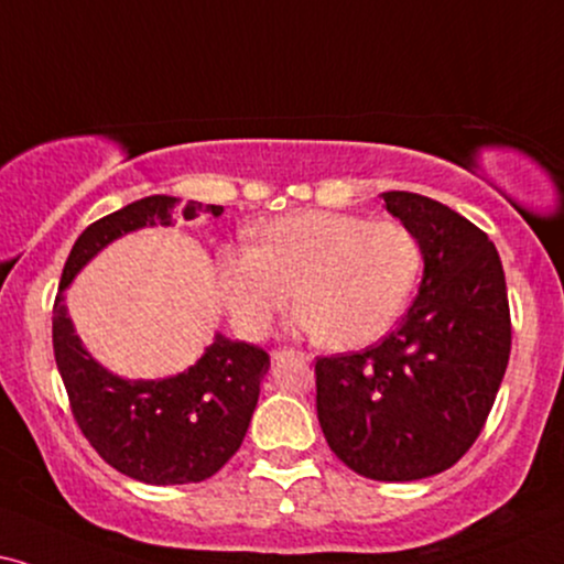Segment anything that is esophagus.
<instances>
[{"label": "esophagus", "instance_id": "esophagus-1", "mask_svg": "<svg viewBox=\"0 0 564 564\" xmlns=\"http://www.w3.org/2000/svg\"><path fill=\"white\" fill-rule=\"evenodd\" d=\"M281 354H291V356H299V359L310 361V354H306V351H281Z\"/></svg>", "mask_w": 564, "mask_h": 564}]
</instances>
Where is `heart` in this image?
Returning a JSON list of instances; mask_svg holds the SVG:
<instances>
[{"mask_svg": "<svg viewBox=\"0 0 564 564\" xmlns=\"http://www.w3.org/2000/svg\"><path fill=\"white\" fill-rule=\"evenodd\" d=\"M252 239L216 258L220 302L247 338L270 333L296 286V330L367 346L395 325L422 270L419 241L398 220L299 210L258 224Z\"/></svg>", "mask_w": 564, "mask_h": 564, "instance_id": "b5f03b06", "label": "heart"}]
</instances>
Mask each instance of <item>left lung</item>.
<instances>
[{
  "label": "left lung",
  "instance_id": "8db88e82",
  "mask_svg": "<svg viewBox=\"0 0 564 564\" xmlns=\"http://www.w3.org/2000/svg\"><path fill=\"white\" fill-rule=\"evenodd\" d=\"M419 241L424 275L409 315L380 344L319 356L317 419L330 451L375 481H416L466 455L510 359L505 270L487 234L416 195L382 192Z\"/></svg>",
  "mask_w": 564,
  "mask_h": 564
}]
</instances>
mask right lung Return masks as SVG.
Returning <instances> with one entry per match:
<instances>
[{
  "label": "right lung",
  "instance_id": "obj_1",
  "mask_svg": "<svg viewBox=\"0 0 564 564\" xmlns=\"http://www.w3.org/2000/svg\"><path fill=\"white\" fill-rule=\"evenodd\" d=\"M176 208V197L151 195L90 224L64 262L52 317L56 367L85 440L119 474L155 487L205 481L229 463L252 422L270 356L216 333V340L184 372L163 380H127L98 365L83 346L64 291L111 241L145 226H171ZM199 208L187 203L180 213L192 220ZM205 210L218 218L224 205Z\"/></svg>",
  "mask_w": 564,
  "mask_h": 564
}]
</instances>
